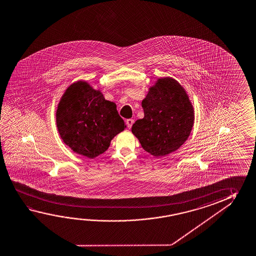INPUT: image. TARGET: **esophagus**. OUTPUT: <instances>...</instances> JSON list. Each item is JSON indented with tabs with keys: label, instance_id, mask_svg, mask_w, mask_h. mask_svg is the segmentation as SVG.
<instances>
[{
	"label": "esophagus",
	"instance_id": "obj_1",
	"mask_svg": "<svg viewBox=\"0 0 256 256\" xmlns=\"http://www.w3.org/2000/svg\"><path fill=\"white\" fill-rule=\"evenodd\" d=\"M133 123H134V120H132V118H128V120H126V126H128V128H131Z\"/></svg>",
	"mask_w": 256,
	"mask_h": 256
}]
</instances>
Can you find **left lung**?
Listing matches in <instances>:
<instances>
[{
	"instance_id": "8db88e82",
	"label": "left lung",
	"mask_w": 256,
	"mask_h": 256,
	"mask_svg": "<svg viewBox=\"0 0 256 256\" xmlns=\"http://www.w3.org/2000/svg\"><path fill=\"white\" fill-rule=\"evenodd\" d=\"M144 117L132 126L142 149L155 157L178 150L194 125L193 106L181 84L172 78L157 80L142 100Z\"/></svg>"
}]
</instances>
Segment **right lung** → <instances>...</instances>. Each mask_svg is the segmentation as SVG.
I'll list each match as a JSON object with an SVG mask.
<instances>
[{"mask_svg":"<svg viewBox=\"0 0 256 256\" xmlns=\"http://www.w3.org/2000/svg\"><path fill=\"white\" fill-rule=\"evenodd\" d=\"M56 123L63 142L90 159L104 154L126 128L114 102L105 100L84 81L67 88L58 105Z\"/></svg>","mask_w":256,"mask_h":256,"instance_id":"add662e5","label":"right lung"}]
</instances>
